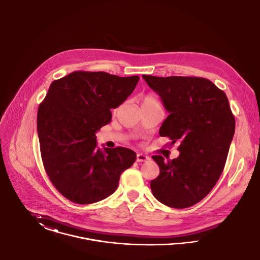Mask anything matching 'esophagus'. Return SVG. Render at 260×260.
<instances>
[{"label":"esophagus","mask_w":260,"mask_h":260,"mask_svg":"<svg viewBox=\"0 0 260 260\" xmlns=\"http://www.w3.org/2000/svg\"><path fill=\"white\" fill-rule=\"evenodd\" d=\"M149 159H150L149 156L144 155V154H142V153H139V154L137 155V161H138V162H145V161H148Z\"/></svg>","instance_id":"34e87169"}]
</instances>
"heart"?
I'll return each mask as SVG.
<instances>
[{"label": "heart", "instance_id": "heart-1", "mask_svg": "<svg viewBox=\"0 0 260 260\" xmlns=\"http://www.w3.org/2000/svg\"><path fill=\"white\" fill-rule=\"evenodd\" d=\"M140 106L141 107H150V106H160V104L153 95H146L141 99Z\"/></svg>", "mask_w": 260, "mask_h": 260}]
</instances>
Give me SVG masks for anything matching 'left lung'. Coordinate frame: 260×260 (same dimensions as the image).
Wrapping results in <instances>:
<instances>
[{
    "label": "left lung",
    "mask_w": 260,
    "mask_h": 260,
    "mask_svg": "<svg viewBox=\"0 0 260 260\" xmlns=\"http://www.w3.org/2000/svg\"><path fill=\"white\" fill-rule=\"evenodd\" d=\"M159 95L168 117L160 137L180 143L177 158L152 156L159 175L150 182L153 196L176 209L191 207L214 188L223 170L236 120L226 95L213 82L200 77L142 75Z\"/></svg>",
    "instance_id": "left-lung-1"
}]
</instances>
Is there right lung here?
<instances>
[{"label": "right lung", "mask_w": 260, "mask_h": 260, "mask_svg": "<svg viewBox=\"0 0 260 260\" xmlns=\"http://www.w3.org/2000/svg\"><path fill=\"white\" fill-rule=\"evenodd\" d=\"M139 80L75 71L51 83L38 112L40 152L49 179L68 200L86 205L106 199L135 163L132 149L101 150L96 133L111 121V109L127 99Z\"/></svg>", "instance_id": "add662e5"}]
</instances>
